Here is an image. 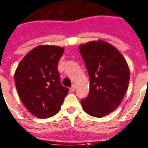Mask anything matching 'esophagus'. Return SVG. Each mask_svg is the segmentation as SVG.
I'll return each mask as SVG.
<instances>
[{"instance_id": "1", "label": "esophagus", "mask_w": 148, "mask_h": 148, "mask_svg": "<svg viewBox=\"0 0 148 148\" xmlns=\"http://www.w3.org/2000/svg\"><path fill=\"white\" fill-rule=\"evenodd\" d=\"M75 89H76V86L75 85H72V86L71 87V92H74L75 90Z\"/></svg>"}]
</instances>
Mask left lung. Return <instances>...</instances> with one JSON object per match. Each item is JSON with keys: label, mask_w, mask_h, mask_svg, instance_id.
Listing matches in <instances>:
<instances>
[{"label": "left lung", "mask_w": 148, "mask_h": 148, "mask_svg": "<svg viewBox=\"0 0 148 148\" xmlns=\"http://www.w3.org/2000/svg\"><path fill=\"white\" fill-rule=\"evenodd\" d=\"M90 77V92L81 100L85 112L102 118L120 105L127 90L130 71L123 56L104 41L79 45Z\"/></svg>", "instance_id": "left-lung-1"}]
</instances>
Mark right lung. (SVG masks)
Masks as SVG:
<instances>
[{"label":"right lung","instance_id":"right-lung-1","mask_svg":"<svg viewBox=\"0 0 148 148\" xmlns=\"http://www.w3.org/2000/svg\"><path fill=\"white\" fill-rule=\"evenodd\" d=\"M64 48L42 45L30 50L16 68L14 81L24 106L34 116L46 119L61 109L69 89L60 82L58 63Z\"/></svg>","mask_w":148,"mask_h":148}]
</instances>
